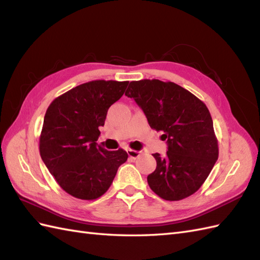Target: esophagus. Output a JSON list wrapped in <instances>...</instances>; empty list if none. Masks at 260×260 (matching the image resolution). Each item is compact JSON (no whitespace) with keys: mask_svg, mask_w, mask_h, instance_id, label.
Wrapping results in <instances>:
<instances>
[{"mask_svg":"<svg viewBox=\"0 0 260 260\" xmlns=\"http://www.w3.org/2000/svg\"><path fill=\"white\" fill-rule=\"evenodd\" d=\"M128 155L131 157V158H138L139 156L142 155V151H135V149H128Z\"/></svg>","mask_w":260,"mask_h":260,"instance_id":"obj_1","label":"esophagus"}]
</instances>
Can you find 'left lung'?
I'll use <instances>...</instances> for the list:
<instances>
[{
  "mask_svg": "<svg viewBox=\"0 0 260 260\" xmlns=\"http://www.w3.org/2000/svg\"><path fill=\"white\" fill-rule=\"evenodd\" d=\"M125 95L136 101L149 127L162 131L167 154H153L157 166L147 176L153 192L166 201L194 194L218 159V142L206 105L182 86L160 80L132 81Z\"/></svg>",
  "mask_w": 260,
  "mask_h": 260,
  "instance_id": "obj_1",
  "label": "left lung"
}]
</instances>
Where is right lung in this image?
<instances>
[{"label":"right lung","mask_w":260,"mask_h":260,"mask_svg":"<svg viewBox=\"0 0 260 260\" xmlns=\"http://www.w3.org/2000/svg\"><path fill=\"white\" fill-rule=\"evenodd\" d=\"M129 81L94 80L61 94L50 104L40 136V155L59 186L74 198L91 201L113 183L128 154L96 146L108 108Z\"/></svg>","instance_id":"right-lung-1"}]
</instances>
